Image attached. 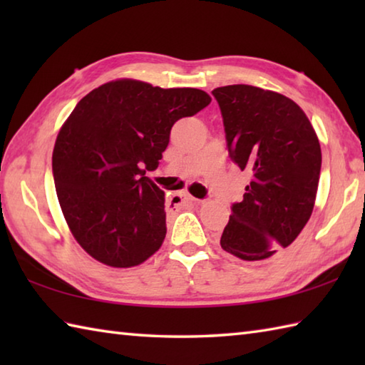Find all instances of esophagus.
Wrapping results in <instances>:
<instances>
[{"label":"esophagus","instance_id":"obj_1","mask_svg":"<svg viewBox=\"0 0 365 365\" xmlns=\"http://www.w3.org/2000/svg\"><path fill=\"white\" fill-rule=\"evenodd\" d=\"M196 202H197V199L187 195V192H175V195L169 197V204L174 205L175 208H180L183 205H188V204H196Z\"/></svg>","mask_w":365,"mask_h":365}]
</instances>
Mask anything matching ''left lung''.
Instances as JSON below:
<instances>
[{"instance_id": "left-lung-1", "label": "left lung", "mask_w": 365, "mask_h": 365, "mask_svg": "<svg viewBox=\"0 0 365 365\" xmlns=\"http://www.w3.org/2000/svg\"><path fill=\"white\" fill-rule=\"evenodd\" d=\"M227 150L251 175L242 202L221 235V247L246 262L268 260L294 242L311 218L322 169L312 123L282 94L250 84L212 91Z\"/></svg>"}]
</instances>
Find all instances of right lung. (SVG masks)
Instances as JSON below:
<instances>
[{"label":"right lung","instance_id":"obj_1","mask_svg":"<svg viewBox=\"0 0 365 365\" xmlns=\"http://www.w3.org/2000/svg\"><path fill=\"white\" fill-rule=\"evenodd\" d=\"M210 102L200 89L123 78L75 106L54 143L53 177L68 227L91 257L130 268L160 250L165 191L145 169L158 168L174 123Z\"/></svg>","mask_w":365,"mask_h":365}]
</instances>
